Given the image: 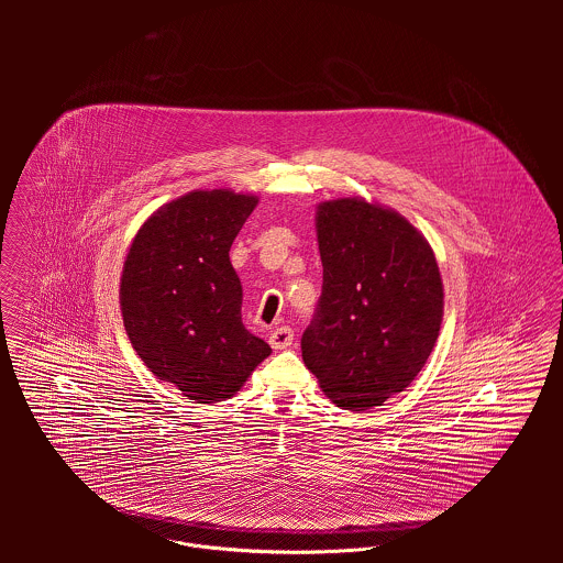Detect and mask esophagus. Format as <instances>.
Wrapping results in <instances>:
<instances>
[{
  "instance_id": "1",
  "label": "esophagus",
  "mask_w": 563,
  "mask_h": 563,
  "mask_svg": "<svg viewBox=\"0 0 563 563\" xmlns=\"http://www.w3.org/2000/svg\"><path fill=\"white\" fill-rule=\"evenodd\" d=\"M292 340H295V333H292L290 327H277V329H273L271 335H268V342H271V346H273L275 351L288 349V346L292 344Z\"/></svg>"
}]
</instances>
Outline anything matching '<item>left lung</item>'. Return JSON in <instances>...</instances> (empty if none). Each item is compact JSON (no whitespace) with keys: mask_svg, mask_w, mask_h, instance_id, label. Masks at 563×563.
Segmentation results:
<instances>
[{"mask_svg":"<svg viewBox=\"0 0 563 563\" xmlns=\"http://www.w3.org/2000/svg\"><path fill=\"white\" fill-rule=\"evenodd\" d=\"M319 308L301 338L306 366L342 409L402 393L429 360L444 314L433 249L399 212L360 197L317 208Z\"/></svg>","mask_w":563,"mask_h":563,"instance_id":"left-lung-1","label":"left lung"}]
</instances>
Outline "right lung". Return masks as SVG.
Wrapping results in <instances>:
<instances>
[{"label":"right lung","mask_w":563,"mask_h":563,"mask_svg":"<svg viewBox=\"0 0 563 563\" xmlns=\"http://www.w3.org/2000/svg\"><path fill=\"white\" fill-rule=\"evenodd\" d=\"M257 206L230 188L192 190L139 230L121 273L128 338L162 379L195 402L232 399L271 355L242 324V286L230 249Z\"/></svg>","instance_id":"1"}]
</instances>
